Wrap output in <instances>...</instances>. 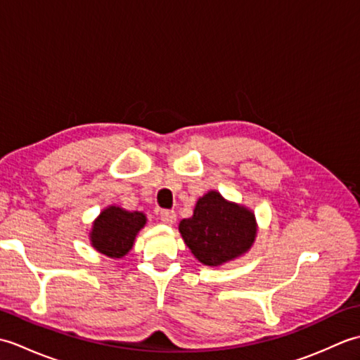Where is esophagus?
Wrapping results in <instances>:
<instances>
[{
	"instance_id": "esophagus-1",
	"label": "esophagus",
	"mask_w": 360,
	"mask_h": 360,
	"mask_svg": "<svg viewBox=\"0 0 360 360\" xmlns=\"http://www.w3.org/2000/svg\"><path fill=\"white\" fill-rule=\"evenodd\" d=\"M159 218H160V221H162V223H165V224H173L174 221H176V213H174L173 210L164 209V210L159 212Z\"/></svg>"
}]
</instances>
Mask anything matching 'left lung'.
Returning <instances> with one entry per match:
<instances>
[{
    "mask_svg": "<svg viewBox=\"0 0 360 360\" xmlns=\"http://www.w3.org/2000/svg\"><path fill=\"white\" fill-rule=\"evenodd\" d=\"M179 232L201 263L219 266L252 246L257 226L254 213L209 192L196 202L193 217L181 221Z\"/></svg>",
    "mask_w": 360,
    "mask_h": 360,
    "instance_id": "8db88e82",
    "label": "left lung"
}]
</instances>
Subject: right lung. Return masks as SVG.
Instances as JSON below:
<instances>
[{
	"instance_id": "add662e5",
	"label": "right lung",
	"mask_w": 360,
	"mask_h": 360,
	"mask_svg": "<svg viewBox=\"0 0 360 360\" xmlns=\"http://www.w3.org/2000/svg\"><path fill=\"white\" fill-rule=\"evenodd\" d=\"M141 212H127L120 207H108L96 219L91 232L93 246L111 258L124 257L133 248L137 232L145 226Z\"/></svg>"
}]
</instances>
